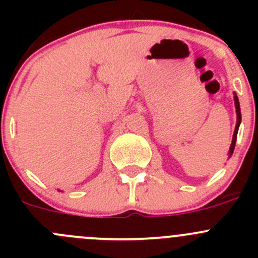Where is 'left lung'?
<instances>
[{
  "label": "left lung",
  "mask_w": 258,
  "mask_h": 258,
  "mask_svg": "<svg viewBox=\"0 0 258 258\" xmlns=\"http://www.w3.org/2000/svg\"><path fill=\"white\" fill-rule=\"evenodd\" d=\"M235 106H236V113H237V123H236V128L235 132H233V137H232V144H231L230 147V156L233 153V150H235V146H236V140H237V132H238V127H240L241 123V110H240V102H238V98L237 96L235 95Z\"/></svg>",
  "instance_id": "1"
}]
</instances>
